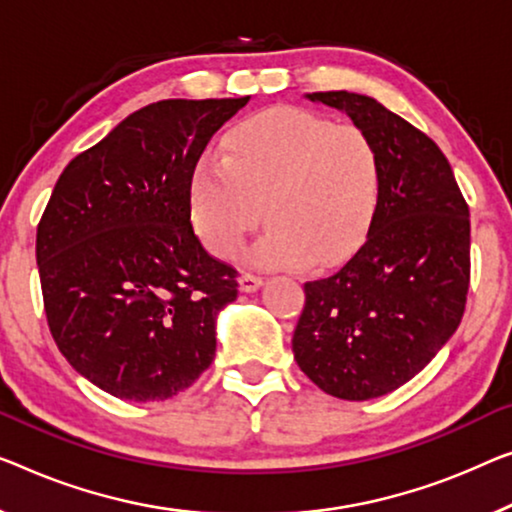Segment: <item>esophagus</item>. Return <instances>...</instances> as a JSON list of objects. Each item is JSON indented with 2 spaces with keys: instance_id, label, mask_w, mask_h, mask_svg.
<instances>
[{
  "instance_id": "1",
  "label": "esophagus",
  "mask_w": 512,
  "mask_h": 512,
  "mask_svg": "<svg viewBox=\"0 0 512 512\" xmlns=\"http://www.w3.org/2000/svg\"><path fill=\"white\" fill-rule=\"evenodd\" d=\"M262 285H264V278L255 276V273H243V276L239 278L241 292H257Z\"/></svg>"
}]
</instances>
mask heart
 Segmentation results:
<instances>
[{"instance_id":"b5f03b06","label":"heart","mask_w":512,"mask_h":512,"mask_svg":"<svg viewBox=\"0 0 512 512\" xmlns=\"http://www.w3.org/2000/svg\"><path fill=\"white\" fill-rule=\"evenodd\" d=\"M223 156L197 158L188 211L211 255L230 259L264 216L246 253L262 269L333 266L352 257L375 225L384 160L375 137L301 108H271L236 124Z\"/></svg>"}]
</instances>
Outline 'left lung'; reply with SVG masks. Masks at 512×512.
Returning <instances> with one entry per match:
<instances>
[{
	"label": "left lung",
	"instance_id": "obj_1",
	"mask_svg": "<svg viewBox=\"0 0 512 512\" xmlns=\"http://www.w3.org/2000/svg\"><path fill=\"white\" fill-rule=\"evenodd\" d=\"M310 101L345 112L375 137L384 195L361 250L329 278L305 282L292 349L324 393L372 400L416 377L451 340L469 292V207L430 137L352 91Z\"/></svg>",
	"mask_w": 512,
	"mask_h": 512
}]
</instances>
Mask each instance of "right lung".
Returning <instances> with one entry per match:
<instances>
[{"label": "right lung", "mask_w": 512, "mask_h": 512, "mask_svg": "<svg viewBox=\"0 0 512 512\" xmlns=\"http://www.w3.org/2000/svg\"><path fill=\"white\" fill-rule=\"evenodd\" d=\"M248 101L151 103L55 183L36 230L48 326L66 361L114 398H172L216 356V317L239 285L193 232L188 181Z\"/></svg>", "instance_id": "right-lung-1"}]
</instances>
